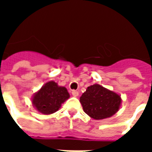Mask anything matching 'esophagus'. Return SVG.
<instances>
[{"label":"esophagus","instance_id":"34e87169","mask_svg":"<svg viewBox=\"0 0 152 152\" xmlns=\"http://www.w3.org/2000/svg\"><path fill=\"white\" fill-rule=\"evenodd\" d=\"M72 96H74V97H77V96L79 95V92L76 91V90H72Z\"/></svg>","mask_w":152,"mask_h":152}]
</instances>
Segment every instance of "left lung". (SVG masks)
I'll return each instance as SVG.
<instances>
[{
	"instance_id": "left-lung-1",
	"label": "left lung",
	"mask_w": 152,
	"mask_h": 152,
	"mask_svg": "<svg viewBox=\"0 0 152 152\" xmlns=\"http://www.w3.org/2000/svg\"><path fill=\"white\" fill-rule=\"evenodd\" d=\"M80 102L86 114L94 120L112 116L118 112L121 98L116 93L99 84L89 86L80 98Z\"/></svg>"
}]
</instances>
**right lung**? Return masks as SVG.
Wrapping results in <instances>:
<instances>
[{"label":"right lung","instance_id":"obj_1","mask_svg":"<svg viewBox=\"0 0 152 152\" xmlns=\"http://www.w3.org/2000/svg\"><path fill=\"white\" fill-rule=\"evenodd\" d=\"M70 94L63 86H58L53 80L45 83L31 99L32 104L38 112L44 115L56 112Z\"/></svg>","mask_w":152,"mask_h":152}]
</instances>
